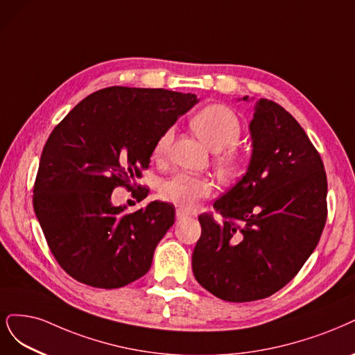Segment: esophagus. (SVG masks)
Listing matches in <instances>:
<instances>
[{"label": "esophagus", "instance_id": "34e87169", "mask_svg": "<svg viewBox=\"0 0 355 355\" xmlns=\"http://www.w3.org/2000/svg\"><path fill=\"white\" fill-rule=\"evenodd\" d=\"M187 217H189V213H188V211H185V210H182V209H178V210H176V218H178V220H182V218H187Z\"/></svg>", "mask_w": 355, "mask_h": 355}]
</instances>
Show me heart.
Wrapping results in <instances>:
<instances>
[{
	"instance_id": "heart-1",
	"label": "heart",
	"mask_w": 355,
	"mask_h": 355,
	"mask_svg": "<svg viewBox=\"0 0 355 355\" xmlns=\"http://www.w3.org/2000/svg\"><path fill=\"white\" fill-rule=\"evenodd\" d=\"M191 125L204 144L217 154L216 162L218 168L225 173L234 172L239 157L232 145L238 142L242 132L241 121L234 110L223 104H211L195 114ZM173 137V129H167L162 133L154 146V158L162 160L168 154ZM210 192L211 185L209 180L191 175H176L166 180L160 189L163 200L183 209H191L201 198L209 197Z\"/></svg>"
}]
</instances>
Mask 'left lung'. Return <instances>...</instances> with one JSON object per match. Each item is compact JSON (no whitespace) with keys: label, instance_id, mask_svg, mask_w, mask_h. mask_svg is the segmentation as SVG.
<instances>
[{"label":"left lung","instance_id":"8db88e82","mask_svg":"<svg viewBox=\"0 0 355 355\" xmlns=\"http://www.w3.org/2000/svg\"><path fill=\"white\" fill-rule=\"evenodd\" d=\"M243 101H250L243 96ZM250 121L245 175L201 214L192 254L198 284L220 300L270 297L300 272L327 217L324 166L307 133L284 107L260 98Z\"/></svg>","mask_w":355,"mask_h":355}]
</instances>
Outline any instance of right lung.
I'll use <instances>...</instances> for the list:
<instances>
[{
	"instance_id": "obj_1",
	"label": "right lung",
	"mask_w": 355,
	"mask_h": 355,
	"mask_svg": "<svg viewBox=\"0 0 355 355\" xmlns=\"http://www.w3.org/2000/svg\"><path fill=\"white\" fill-rule=\"evenodd\" d=\"M198 101L193 94L110 87L54 128L41 154L33 209L73 279L114 289L150 270L155 247L175 223V205L153 201L128 213L126 205H113L112 192L133 189L157 139Z\"/></svg>"
}]
</instances>
